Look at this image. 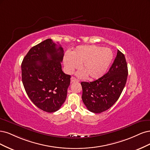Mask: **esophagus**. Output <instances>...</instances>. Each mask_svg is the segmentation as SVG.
Masks as SVG:
<instances>
[{"instance_id": "34e87169", "label": "esophagus", "mask_w": 150, "mask_h": 150, "mask_svg": "<svg viewBox=\"0 0 150 150\" xmlns=\"http://www.w3.org/2000/svg\"><path fill=\"white\" fill-rule=\"evenodd\" d=\"M79 82V80L78 79H76V78H75V77L72 76L71 77V83H73V82Z\"/></svg>"}]
</instances>
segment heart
<instances>
[{"label":"heart","instance_id":"b5f03b06","mask_svg":"<svg viewBox=\"0 0 150 150\" xmlns=\"http://www.w3.org/2000/svg\"><path fill=\"white\" fill-rule=\"evenodd\" d=\"M113 59V53L108 48L96 45H80L70 54H66L64 64L67 73L71 74L80 65L83 70L79 73L90 80L102 76Z\"/></svg>","mask_w":150,"mask_h":150}]
</instances>
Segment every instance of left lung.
I'll use <instances>...</instances> for the list:
<instances>
[{"instance_id":"left-lung-1","label":"left lung","mask_w":150,"mask_h":150,"mask_svg":"<svg viewBox=\"0 0 150 150\" xmlns=\"http://www.w3.org/2000/svg\"><path fill=\"white\" fill-rule=\"evenodd\" d=\"M128 67L123 53L117 55L107 74L93 81L81 82V98L91 112L100 113L107 110L117 101L126 85Z\"/></svg>"}]
</instances>
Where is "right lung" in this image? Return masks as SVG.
<instances>
[{"label": "right lung", "mask_w": 150, "mask_h": 150, "mask_svg": "<svg viewBox=\"0 0 150 150\" xmlns=\"http://www.w3.org/2000/svg\"><path fill=\"white\" fill-rule=\"evenodd\" d=\"M64 50L52 39L32 47L22 63V80L28 97L46 112L59 110L65 102L70 75L62 70Z\"/></svg>", "instance_id": "add662e5"}]
</instances>
